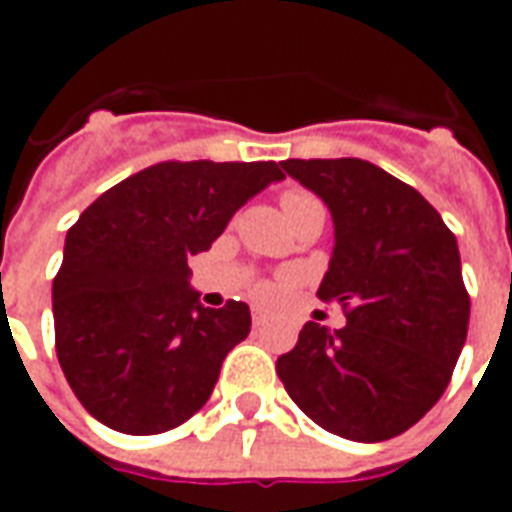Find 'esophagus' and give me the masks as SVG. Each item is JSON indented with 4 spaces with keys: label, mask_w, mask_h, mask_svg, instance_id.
Here are the masks:
<instances>
[{
    "label": "esophagus",
    "mask_w": 512,
    "mask_h": 512,
    "mask_svg": "<svg viewBox=\"0 0 512 512\" xmlns=\"http://www.w3.org/2000/svg\"><path fill=\"white\" fill-rule=\"evenodd\" d=\"M266 321H268L266 312L260 310V307H252V323H255V326H266Z\"/></svg>",
    "instance_id": "esophagus-1"
}]
</instances>
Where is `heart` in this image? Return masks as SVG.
Segmentation results:
<instances>
[{
	"mask_svg": "<svg viewBox=\"0 0 512 512\" xmlns=\"http://www.w3.org/2000/svg\"><path fill=\"white\" fill-rule=\"evenodd\" d=\"M279 202H282V211H285V216L290 219V216L299 211V208H304V205H310V202H318V200H315V197H310L307 191L290 189L282 194V200ZM252 296H255V299H263V301L274 299V296H277V285H271V282H257L255 288H252Z\"/></svg>",
	"mask_w": 512,
	"mask_h": 512,
	"instance_id": "1",
	"label": "heart"
}]
</instances>
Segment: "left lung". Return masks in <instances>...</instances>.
Wrapping results in <instances>:
<instances>
[{
	"instance_id": "left-lung-1",
	"label": "left lung",
	"mask_w": 512,
	"mask_h": 512,
	"mask_svg": "<svg viewBox=\"0 0 512 512\" xmlns=\"http://www.w3.org/2000/svg\"><path fill=\"white\" fill-rule=\"evenodd\" d=\"M282 169L332 211L321 301L345 326L304 323L277 359L293 403L351 441L400 436L436 406L469 329V293L450 227L417 189L362 158H288Z\"/></svg>"
}]
</instances>
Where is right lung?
Segmentation results:
<instances>
[{"instance_id": "add662e5", "label": "right lung", "mask_w": 512, "mask_h": 512, "mask_svg": "<svg viewBox=\"0 0 512 512\" xmlns=\"http://www.w3.org/2000/svg\"><path fill=\"white\" fill-rule=\"evenodd\" d=\"M282 178L274 161H161L104 191L68 230L51 288L57 359L106 428L153 436L208 403L252 315L244 301L202 307L189 260Z\"/></svg>"}]
</instances>
